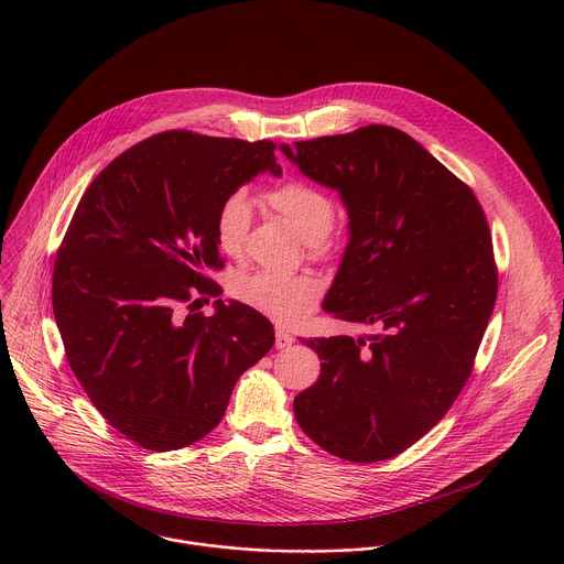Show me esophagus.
<instances>
[{
    "mask_svg": "<svg viewBox=\"0 0 564 564\" xmlns=\"http://www.w3.org/2000/svg\"><path fill=\"white\" fill-rule=\"evenodd\" d=\"M292 341H294V337H292L288 330H281V328H276V341H274V346H276L279 350H283V348L292 346Z\"/></svg>",
    "mask_w": 564,
    "mask_h": 564,
    "instance_id": "34e87169",
    "label": "esophagus"
}]
</instances>
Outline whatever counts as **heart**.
Returning <instances> with one entry per match:
<instances>
[{
  "label": "heart",
  "mask_w": 564,
  "mask_h": 564,
  "mask_svg": "<svg viewBox=\"0 0 564 564\" xmlns=\"http://www.w3.org/2000/svg\"><path fill=\"white\" fill-rule=\"evenodd\" d=\"M265 203L272 212L285 218L296 234L305 240L312 254H326L333 250L335 238L330 231L335 203L333 198L310 183L288 181L265 192ZM252 225V200L246 192L229 194L214 220L218 250L231 259L246 254L248 234ZM236 296L263 312L279 324H294L305 316L321 296V283L312 274H274L257 272L240 276L234 283Z\"/></svg>",
  "instance_id": "1"
}]
</instances>
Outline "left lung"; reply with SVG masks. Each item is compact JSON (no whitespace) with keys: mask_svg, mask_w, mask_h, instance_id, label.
Wrapping results in <instances>:
<instances>
[{"mask_svg":"<svg viewBox=\"0 0 564 564\" xmlns=\"http://www.w3.org/2000/svg\"><path fill=\"white\" fill-rule=\"evenodd\" d=\"M281 151L348 212V246L324 310L379 328L303 341L321 375L294 397V417L341 459H390L446 415L470 375L498 294L487 218L459 178L394 127Z\"/></svg>","mask_w":564,"mask_h":564,"instance_id":"8db88e82","label":"left lung"}]
</instances>
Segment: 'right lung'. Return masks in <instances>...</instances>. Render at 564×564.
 Listing matches in <instances>:
<instances>
[{
    "instance_id": "obj_1",
    "label": "right lung",
    "mask_w": 564,
    "mask_h": 564,
    "mask_svg": "<svg viewBox=\"0 0 564 564\" xmlns=\"http://www.w3.org/2000/svg\"><path fill=\"white\" fill-rule=\"evenodd\" d=\"M270 140L189 131L151 135L89 185L53 270L66 359L102 417L149 451H176L218 426L234 383L274 346L246 303L183 314L223 261L220 203L259 174L281 176ZM200 299L189 303L194 307Z\"/></svg>"
}]
</instances>
